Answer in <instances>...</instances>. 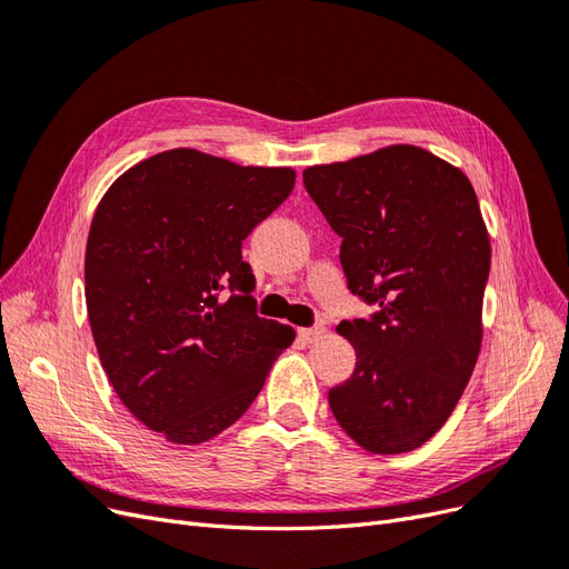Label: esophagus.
<instances>
[{
  "label": "esophagus",
  "mask_w": 569,
  "mask_h": 569,
  "mask_svg": "<svg viewBox=\"0 0 569 569\" xmlns=\"http://www.w3.org/2000/svg\"><path fill=\"white\" fill-rule=\"evenodd\" d=\"M325 335V327L322 325H316V327H301L299 330V339L306 341V343H313L318 339H322Z\"/></svg>",
  "instance_id": "obj_1"
}]
</instances>
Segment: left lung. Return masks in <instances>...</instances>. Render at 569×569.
<instances>
[{"mask_svg":"<svg viewBox=\"0 0 569 569\" xmlns=\"http://www.w3.org/2000/svg\"><path fill=\"white\" fill-rule=\"evenodd\" d=\"M303 184L341 237L349 289L380 306L337 327L356 370L330 389L332 416L370 453L418 449L449 420L481 347L491 247L475 189L412 144L311 166Z\"/></svg>","mask_w":569,"mask_h":569,"instance_id":"left-lung-1","label":"left lung"}]
</instances>
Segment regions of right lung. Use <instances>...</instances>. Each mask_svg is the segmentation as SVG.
<instances>
[{
	"label": "right lung",
	"instance_id": "right-lung-1",
	"mask_svg": "<svg viewBox=\"0 0 569 569\" xmlns=\"http://www.w3.org/2000/svg\"><path fill=\"white\" fill-rule=\"evenodd\" d=\"M291 168L170 149L101 197L84 249L92 337L118 399L168 441L234 425L295 341L256 316L242 242L295 189Z\"/></svg>",
	"mask_w": 569,
	"mask_h": 569
}]
</instances>
